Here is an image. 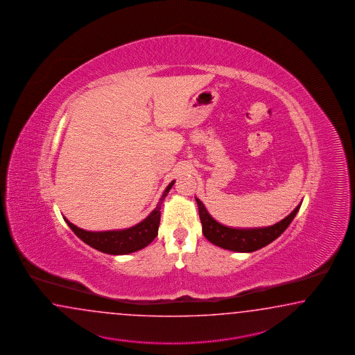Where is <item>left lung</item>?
Segmentation results:
<instances>
[{
  "mask_svg": "<svg viewBox=\"0 0 355 355\" xmlns=\"http://www.w3.org/2000/svg\"><path fill=\"white\" fill-rule=\"evenodd\" d=\"M195 198L198 206L200 220L202 224V233L206 239L210 241L213 245L234 252H253L265 245H270L277 236H282L284 230L289 227L300 207V204L285 219L270 227L251 229L229 228L215 220L206 210L205 205L197 197Z\"/></svg>",
  "mask_w": 355,
  "mask_h": 355,
  "instance_id": "8db88e82",
  "label": "left lung"
}]
</instances>
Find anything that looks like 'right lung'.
<instances>
[{"instance_id": "add662e5", "label": "right lung", "mask_w": 355, "mask_h": 355, "mask_svg": "<svg viewBox=\"0 0 355 355\" xmlns=\"http://www.w3.org/2000/svg\"><path fill=\"white\" fill-rule=\"evenodd\" d=\"M173 184L174 181L168 184V187L159 200L158 205L150 213L149 216L131 228L107 230V232H89V230L78 228L66 218L63 219L83 242H85L87 245L101 252L108 253V254H128V253L136 252L150 245L154 241V238L158 236L160 206Z\"/></svg>"}]
</instances>
